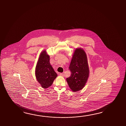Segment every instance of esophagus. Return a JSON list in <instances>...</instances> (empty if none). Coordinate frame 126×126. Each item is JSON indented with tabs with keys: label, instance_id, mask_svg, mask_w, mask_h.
<instances>
[{
	"label": "esophagus",
	"instance_id": "34e87169",
	"mask_svg": "<svg viewBox=\"0 0 126 126\" xmlns=\"http://www.w3.org/2000/svg\"><path fill=\"white\" fill-rule=\"evenodd\" d=\"M59 76H61V77H64V74L63 73H60Z\"/></svg>",
	"mask_w": 126,
	"mask_h": 126
}]
</instances>
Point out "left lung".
Listing matches in <instances>:
<instances>
[{
    "label": "left lung",
    "mask_w": 126,
    "mask_h": 126,
    "mask_svg": "<svg viewBox=\"0 0 126 126\" xmlns=\"http://www.w3.org/2000/svg\"><path fill=\"white\" fill-rule=\"evenodd\" d=\"M71 74L66 80L73 92L79 91L84 87L88 79L89 68L87 57L83 48H76L69 67Z\"/></svg>",
    "instance_id": "left-lung-1"
}]
</instances>
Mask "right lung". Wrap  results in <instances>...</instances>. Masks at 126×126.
I'll use <instances>...</instances> for the list:
<instances>
[{"instance_id":"add662e5","label":"right lung","mask_w":126,"mask_h":126,"mask_svg":"<svg viewBox=\"0 0 126 126\" xmlns=\"http://www.w3.org/2000/svg\"><path fill=\"white\" fill-rule=\"evenodd\" d=\"M49 60V55L44 50L40 53L35 67V77L43 88H47L50 86L58 76Z\"/></svg>"}]
</instances>
